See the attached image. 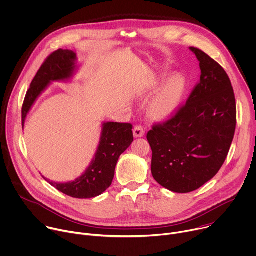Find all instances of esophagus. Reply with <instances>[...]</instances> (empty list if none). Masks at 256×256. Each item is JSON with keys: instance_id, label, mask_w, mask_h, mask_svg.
<instances>
[{"instance_id": "34e87169", "label": "esophagus", "mask_w": 256, "mask_h": 256, "mask_svg": "<svg viewBox=\"0 0 256 256\" xmlns=\"http://www.w3.org/2000/svg\"><path fill=\"white\" fill-rule=\"evenodd\" d=\"M145 134V131L143 130V128L141 126H136L134 127L133 129V135L135 138H140V137H143Z\"/></svg>"}]
</instances>
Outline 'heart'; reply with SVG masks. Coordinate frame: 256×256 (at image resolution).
<instances>
[{"label": "heart", "mask_w": 256, "mask_h": 256, "mask_svg": "<svg viewBox=\"0 0 256 256\" xmlns=\"http://www.w3.org/2000/svg\"><path fill=\"white\" fill-rule=\"evenodd\" d=\"M160 82V80H156L151 86H156ZM184 88V80L180 76L170 78L151 100L148 105L149 115L156 119H164L172 115L180 104Z\"/></svg>", "instance_id": "b5f03b06"}]
</instances>
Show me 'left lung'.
Masks as SVG:
<instances>
[{
  "label": "left lung",
  "mask_w": 256,
  "mask_h": 256,
  "mask_svg": "<svg viewBox=\"0 0 256 256\" xmlns=\"http://www.w3.org/2000/svg\"><path fill=\"white\" fill-rule=\"evenodd\" d=\"M200 62V82L184 107L147 133L151 174L164 188L190 192L212 180L223 166L236 127L234 90L224 68L190 47Z\"/></svg>",
  "instance_id": "left-lung-1"
}]
</instances>
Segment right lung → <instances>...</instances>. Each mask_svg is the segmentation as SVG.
I'll list each match as a JSON object with an SVG mask.
<instances>
[{"instance_id":"add662e5","label":"right lung","mask_w":256,"mask_h":256,"mask_svg":"<svg viewBox=\"0 0 256 256\" xmlns=\"http://www.w3.org/2000/svg\"><path fill=\"white\" fill-rule=\"evenodd\" d=\"M80 64L72 50L60 49L50 54L39 68L26 94L22 108V126L31 108L52 82H70ZM133 142L132 125L103 122L96 151L84 172L74 180L58 182L42 178L60 192L76 198H90L103 194L111 184L116 164Z\"/></svg>"}]
</instances>
